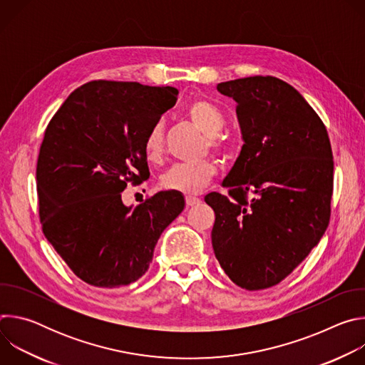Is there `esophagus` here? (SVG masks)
<instances>
[{
  "label": "esophagus",
  "mask_w": 365,
  "mask_h": 365,
  "mask_svg": "<svg viewBox=\"0 0 365 365\" xmlns=\"http://www.w3.org/2000/svg\"><path fill=\"white\" fill-rule=\"evenodd\" d=\"M185 202H186V206L187 207H192V206H196L200 203V199L199 197H195V196H186L185 197Z\"/></svg>",
  "instance_id": "obj_1"
}]
</instances>
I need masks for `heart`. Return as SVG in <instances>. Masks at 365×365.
<instances>
[{"instance_id":"1","label":"heart","mask_w":365,"mask_h":365,"mask_svg":"<svg viewBox=\"0 0 365 365\" xmlns=\"http://www.w3.org/2000/svg\"><path fill=\"white\" fill-rule=\"evenodd\" d=\"M186 115L205 134V148L212 150L221 158H231L235 153V140L224 133L227 118L224 111L214 102L205 98H196L186 107ZM144 154L147 160L158 163L166 151L165 127L162 121L154 123L144 137ZM217 175V166L212 160L196 163H182L173 166L162 176V186L168 190L185 195H196L212 182Z\"/></svg>"}]
</instances>
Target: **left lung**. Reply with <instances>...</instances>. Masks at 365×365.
Instances as JSON below:
<instances>
[{
	"mask_svg": "<svg viewBox=\"0 0 365 365\" xmlns=\"http://www.w3.org/2000/svg\"><path fill=\"white\" fill-rule=\"evenodd\" d=\"M217 88L237 101L245 143L222 183L228 196H205L215 212L212 247L237 286L262 290L286 279L328 228L331 141L314 108L279 78L250 76Z\"/></svg>",
	"mask_w": 365,
	"mask_h": 365,
	"instance_id": "8db88e82",
	"label": "left lung"
}]
</instances>
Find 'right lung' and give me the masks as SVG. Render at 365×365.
Returning <instances> with one entry per match:
<instances>
[{
  "instance_id": "add662e5",
  "label": "right lung",
  "mask_w": 365,
  "mask_h": 365,
  "mask_svg": "<svg viewBox=\"0 0 365 365\" xmlns=\"http://www.w3.org/2000/svg\"><path fill=\"white\" fill-rule=\"evenodd\" d=\"M172 86L92 81L75 89L47 124L36 169L41 231L85 283L115 289L138 280L165 228L183 211L179 192L135 207L128 183L150 178L144 137L178 101Z\"/></svg>"
}]
</instances>
